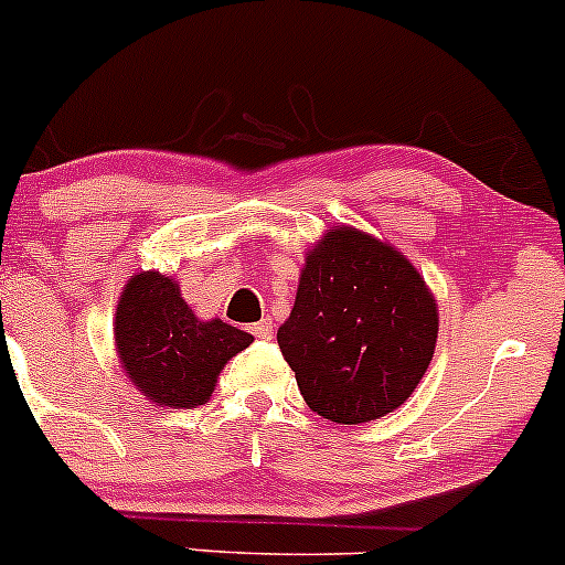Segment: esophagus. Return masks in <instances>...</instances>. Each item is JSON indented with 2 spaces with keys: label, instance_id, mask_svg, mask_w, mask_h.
Here are the masks:
<instances>
[{
  "label": "esophagus",
  "instance_id": "1",
  "mask_svg": "<svg viewBox=\"0 0 565 565\" xmlns=\"http://www.w3.org/2000/svg\"><path fill=\"white\" fill-rule=\"evenodd\" d=\"M253 331L255 337H258V340H271V337H275V326H271V321L269 318H264V321H258V323H253Z\"/></svg>",
  "mask_w": 565,
  "mask_h": 565
}]
</instances>
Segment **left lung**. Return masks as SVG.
Returning a JSON list of instances; mask_svg holds the SVG:
<instances>
[{
  "instance_id": "obj_1",
  "label": "left lung",
  "mask_w": 565,
  "mask_h": 565,
  "mask_svg": "<svg viewBox=\"0 0 565 565\" xmlns=\"http://www.w3.org/2000/svg\"><path fill=\"white\" fill-rule=\"evenodd\" d=\"M277 342L318 416L372 422L397 411L433 362L438 301L394 244L331 225L307 249Z\"/></svg>"
}]
</instances>
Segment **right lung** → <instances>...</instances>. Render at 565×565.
<instances>
[{
	"instance_id": "obj_1",
	"label": "right lung",
	"mask_w": 565,
	"mask_h": 565,
	"mask_svg": "<svg viewBox=\"0 0 565 565\" xmlns=\"http://www.w3.org/2000/svg\"><path fill=\"white\" fill-rule=\"evenodd\" d=\"M253 334L201 321L182 299L177 277L138 271L116 301L114 345L132 386L160 408H195L212 397L217 375Z\"/></svg>"
}]
</instances>
